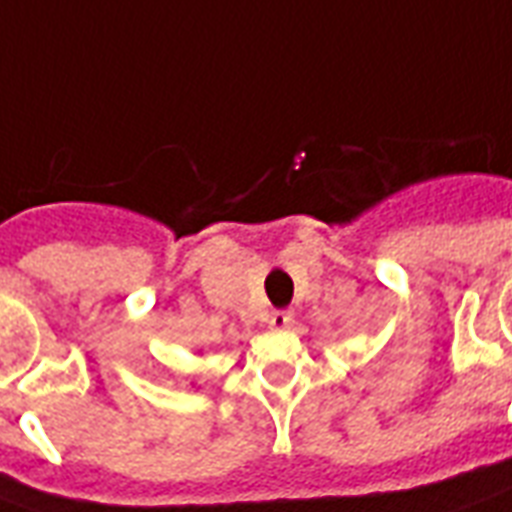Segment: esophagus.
<instances>
[{
  "mask_svg": "<svg viewBox=\"0 0 512 512\" xmlns=\"http://www.w3.org/2000/svg\"><path fill=\"white\" fill-rule=\"evenodd\" d=\"M292 322H295V319H292V311H273L271 317H268V325H271L273 330H287Z\"/></svg>",
  "mask_w": 512,
  "mask_h": 512,
  "instance_id": "esophagus-1",
  "label": "esophagus"
}]
</instances>
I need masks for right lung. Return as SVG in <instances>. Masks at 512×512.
I'll return each mask as SVG.
<instances>
[{
    "instance_id": "obj_1",
    "label": "right lung",
    "mask_w": 512,
    "mask_h": 512,
    "mask_svg": "<svg viewBox=\"0 0 512 512\" xmlns=\"http://www.w3.org/2000/svg\"><path fill=\"white\" fill-rule=\"evenodd\" d=\"M193 386H195V384H193Z\"/></svg>"
}]
</instances>
